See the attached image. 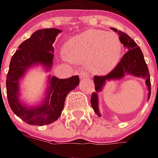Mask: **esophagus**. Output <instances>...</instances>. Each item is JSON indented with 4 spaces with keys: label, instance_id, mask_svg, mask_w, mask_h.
Here are the masks:
<instances>
[{
    "label": "esophagus",
    "instance_id": "34e87169",
    "mask_svg": "<svg viewBox=\"0 0 158 158\" xmlns=\"http://www.w3.org/2000/svg\"><path fill=\"white\" fill-rule=\"evenodd\" d=\"M79 78H80L81 79H87V78H88V76H89L86 72H80V73H79Z\"/></svg>",
    "mask_w": 158,
    "mask_h": 158
}]
</instances>
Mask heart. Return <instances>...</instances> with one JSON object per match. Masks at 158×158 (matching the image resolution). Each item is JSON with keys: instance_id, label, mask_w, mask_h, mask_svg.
<instances>
[{"instance_id": "1", "label": "heart", "mask_w": 158, "mask_h": 158, "mask_svg": "<svg viewBox=\"0 0 158 158\" xmlns=\"http://www.w3.org/2000/svg\"><path fill=\"white\" fill-rule=\"evenodd\" d=\"M122 50V43L116 35L90 30L69 39L62 58L87 64L95 73H105L116 65Z\"/></svg>"}]
</instances>
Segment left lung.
<instances>
[{"label": "left lung", "instance_id": "obj_1", "mask_svg": "<svg viewBox=\"0 0 158 158\" xmlns=\"http://www.w3.org/2000/svg\"><path fill=\"white\" fill-rule=\"evenodd\" d=\"M112 30L114 32H117L119 35L120 41L123 44V46L126 47L128 52H126L123 57H122L121 61L118 63L116 66L112 70L111 72L104 76H94V85H95V92L93 93L91 97V105L94 110L99 116H101V114L99 111L98 106V93H100L103 85H105L106 80L111 79H121L126 74H130L135 77H141L146 79L145 83L147 85V87L149 90L148 97H150V78L149 69L144 60V57L143 52L141 51L140 47L134 41L133 39L126 33H124L121 30H117L114 28H112Z\"/></svg>", "mask_w": 158, "mask_h": 158}]
</instances>
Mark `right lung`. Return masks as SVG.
Instances as JSON below:
<instances>
[{
  "label": "right lung",
  "instance_id": "right-lung-1",
  "mask_svg": "<svg viewBox=\"0 0 158 158\" xmlns=\"http://www.w3.org/2000/svg\"><path fill=\"white\" fill-rule=\"evenodd\" d=\"M59 33L61 30L53 28L35 31L20 44L9 64L6 80L8 104L17 116L30 125L43 126L57 121L61 115L66 96L79 83L78 75L64 79L52 77L49 78L48 94L42 105L27 106L19 100V81L26 71L37 64L45 66L47 71L52 65L53 44Z\"/></svg>",
  "mask_w": 158,
  "mask_h": 158
}]
</instances>
